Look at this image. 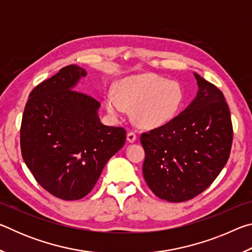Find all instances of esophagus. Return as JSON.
<instances>
[{"label": "esophagus", "mask_w": 252, "mask_h": 252, "mask_svg": "<svg viewBox=\"0 0 252 252\" xmlns=\"http://www.w3.org/2000/svg\"><path fill=\"white\" fill-rule=\"evenodd\" d=\"M126 140L129 141L130 143H133L135 142L136 140V134L134 133V132H129V133L126 134Z\"/></svg>", "instance_id": "esophagus-1"}]
</instances>
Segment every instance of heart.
Wrapping results in <instances>:
<instances>
[{"instance_id": "obj_1", "label": "heart", "mask_w": 252, "mask_h": 252, "mask_svg": "<svg viewBox=\"0 0 252 252\" xmlns=\"http://www.w3.org/2000/svg\"><path fill=\"white\" fill-rule=\"evenodd\" d=\"M183 90L176 81L144 73L119 81L116 93L109 92L104 105L113 117L132 110V120L142 129H156L171 122L183 103Z\"/></svg>"}]
</instances>
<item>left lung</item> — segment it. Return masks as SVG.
I'll return each instance as SVG.
<instances>
[{"label": "left lung", "instance_id": "1", "mask_svg": "<svg viewBox=\"0 0 252 252\" xmlns=\"http://www.w3.org/2000/svg\"><path fill=\"white\" fill-rule=\"evenodd\" d=\"M198 92L171 122L141 134L142 172L151 191L169 202L201 193L227 163L232 144L230 110L218 88L193 73Z\"/></svg>", "mask_w": 252, "mask_h": 252}]
</instances>
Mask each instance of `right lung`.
Returning a JSON list of instances; mask_svg holds the SVG:
<instances>
[{
    "label": "right lung",
    "instance_id": "add662e5",
    "mask_svg": "<svg viewBox=\"0 0 252 252\" xmlns=\"http://www.w3.org/2000/svg\"><path fill=\"white\" fill-rule=\"evenodd\" d=\"M87 71L62 67L30 93L21 125V151L30 171L54 197L79 200L125 146L123 127L104 126L95 99L74 90Z\"/></svg>",
    "mask_w": 252,
    "mask_h": 252
}]
</instances>
